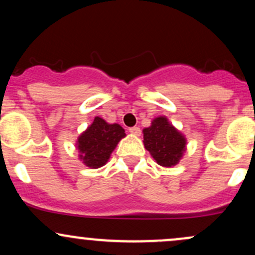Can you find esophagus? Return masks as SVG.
<instances>
[{"mask_svg":"<svg viewBox=\"0 0 255 255\" xmlns=\"http://www.w3.org/2000/svg\"><path fill=\"white\" fill-rule=\"evenodd\" d=\"M129 133L133 134V135H135V136H139L140 134H141V130H140L139 127H131V128H129Z\"/></svg>","mask_w":255,"mask_h":255,"instance_id":"obj_1","label":"esophagus"}]
</instances>
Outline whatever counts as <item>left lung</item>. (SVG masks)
I'll return each mask as SVG.
<instances>
[{
    "instance_id": "8db88e82",
    "label": "left lung",
    "mask_w": 255,
    "mask_h": 255,
    "mask_svg": "<svg viewBox=\"0 0 255 255\" xmlns=\"http://www.w3.org/2000/svg\"><path fill=\"white\" fill-rule=\"evenodd\" d=\"M145 148L164 168L178 164L187 150V139L180 130L170 124L166 116H158L151 121V126L142 129Z\"/></svg>"
}]
</instances>
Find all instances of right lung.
<instances>
[{"label":"right lung","instance_id":"obj_1","mask_svg":"<svg viewBox=\"0 0 255 255\" xmlns=\"http://www.w3.org/2000/svg\"><path fill=\"white\" fill-rule=\"evenodd\" d=\"M125 136V129L119 124H109L96 116L75 142L79 159L90 169L101 168L107 164L113 151Z\"/></svg>","mask_w":255,"mask_h":255}]
</instances>
